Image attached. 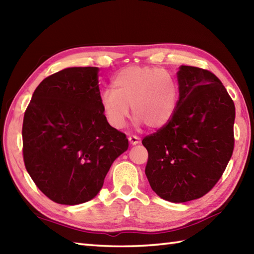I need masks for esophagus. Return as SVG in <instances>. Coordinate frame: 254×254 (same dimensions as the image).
Listing matches in <instances>:
<instances>
[{
    "label": "esophagus",
    "mask_w": 254,
    "mask_h": 254,
    "mask_svg": "<svg viewBox=\"0 0 254 254\" xmlns=\"http://www.w3.org/2000/svg\"><path fill=\"white\" fill-rule=\"evenodd\" d=\"M128 142H130L131 145H136L139 143V137L135 135H130L128 136Z\"/></svg>",
    "instance_id": "esophagus-1"
}]
</instances>
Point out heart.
<instances>
[{"instance_id": "obj_1", "label": "heart", "mask_w": 254, "mask_h": 254, "mask_svg": "<svg viewBox=\"0 0 254 254\" xmlns=\"http://www.w3.org/2000/svg\"><path fill=\"white\" fill-rule=\"evenodd\" d=\"M178 87L168 73L147 66H127L117 74L112 90L101 97V106L108 122L122 128L128 118V107L136 126L149 128L164 127L174 115Z\"/></svg>"}]
</instances>
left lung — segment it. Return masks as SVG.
Returning <instances> with one entry per match:
<instances>
[{"instance_id": "obj_1", "label": "left lung", "mask_w": 254, "mask_h": 254, "mask_svg": "<svg viewBox=\"0 0 254 254\" xmlns=\"http://www.w3.org/2000/svg\"><path fill=\"white\" fill-rule=\"evenodd\" d=\"M179 100L170 120L143 138L148 152L145 174L154 192L183 203L216 185L234 152L235 104L207 69L181 65Z\"/></svg>"}]
</instances>
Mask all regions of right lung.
<instances>
[{"label": "right lung", "instance_id": "right-lung-1", "mask_svg": "<svg viewBox=\"0 0 254 254\" xmlns=\"http://www.w3.org/2000/svg\"><path fill=\"white\" fill-rule=\"evenodd\" d=\"M98 67H68L38 85L25 111L23 157L38 189L51 201L94 198L113 161L128 147L102 110Z\"/></svg>", "mask_w": 254, "mask_h": 254}]
</instances>
